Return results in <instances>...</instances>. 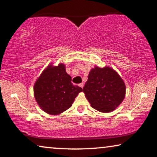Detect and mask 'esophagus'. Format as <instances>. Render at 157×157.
Listing matches in <instances>:
<instances>
[{
  "label": "esophagus",
  "mask_w": 157,
  "mask_h": 157,
  "mask_svg": "<svg viewBox=\"0 0 157 157\" xmlns=\"http://www.w3.org/2000/svg\"><path fill=\"white\" fill-rule=\"evenodd\" d=\"M84 82H82V83H80V84H79V86H80V87H82V88H83L84 87Z\"/></svg>",
  "instance_id": "obj_1"
}]
</instances>
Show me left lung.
Here are the masks:
<instances>
[{
    "label": "left lung",
    "instance_id": "left-lung-1",
    "mask_svg": "<svg viewBox=\"0 0 157 157\" xmlns=\"http://www.w3.org/2000/svg\"><path fill=\"white\" fill-rule=\"evenodd\" d=\"M83 91L92 108L102 113H109L124 100L126 86L113 69L95 67L89 72Z\"/></svg>",
    "mask_w": 157,
    "mask_h": 157
}]
</instances>
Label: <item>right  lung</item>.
I'll use <instances>...</instances> for the list:
<instances>
[{"instance_id":"obj_1","label":"right lung","mask_w":157,"mask_h":157,"mask_svg":"<svg viewBox=\"0 0 157 157\" xmlns=\"http://www.w3.org/2000/svg\"><path fill=\"white\" fill-rule=\"evenodd\" d=\"M63 64L49 66L34 85L35 98L45 113L55 115L66 111L82 89L71 82Z\"/></svg>"}]
</instances>
